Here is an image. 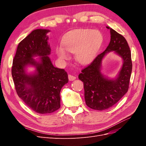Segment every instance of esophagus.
I'll use <instances>...</instances> for the list:
<instances>
[{"label":"esophagus","mask_w":146,"mask_h":146,"mask_svg":"<svg viewBox=\"0 0 146 146\" xmlns=\"http://www.w3.org/2000/svg\"><path fill=\"white\" fill-rule=\"evenodd\" d=\"M68 78L70 81H73L76 78V77L72 76V75H68Z\"/></svg>","instance_id":"obj_1"}]
</instances>
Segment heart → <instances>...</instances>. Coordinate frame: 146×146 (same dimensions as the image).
<instances>
[{
  "instance_id": "obj_1",
  "label": "heart",
  "mask_w": 146,
  "mask_h": 146,
  "mask_svg": "<svg viewBox=\"0 0 146 146\" xmlns=\"http://www.w3.org/2000/svg\"><path fill=\"white\" fill-rule=\"evenodd\" d=\"M102 35L98 30L77 29L68 33L62 41V46L56 47V54L61 59L66 60L70 53H76V60L80 63L90 61L98 52L102 42Z\"/></svg>"
}]
</instances>
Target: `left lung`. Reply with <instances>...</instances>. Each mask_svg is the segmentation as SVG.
I'll return each mask as SVG.
<instances>
[{
	"mask_svg": "<svg viewBox=\"0 0 146 146\" xmlns=\"http://www.w3.org/2000/svg\"><path fill=\"white\" fill-rule=\"evenodd\" d=\"M107 28L111 35L108 46L78 75V78L83 82L86 105L100 111L113 107L125 95L129 88L132 70L131 51L126 39L111 28ZM110 51H115L124 61L118 77L114 81L105 79L100 72L101 60Z\"/></svg>",
	"mask_w": 146,
	"mask_h": 146,
	"instance_id": "8db88e82",
	"label": "left lung"
}]
</instances>
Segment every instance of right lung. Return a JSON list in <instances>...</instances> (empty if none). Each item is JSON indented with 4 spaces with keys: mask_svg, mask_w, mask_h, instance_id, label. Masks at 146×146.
Listing matches in <instances>:
<instances>
[{
    "mask_svg": "<svg viewBox=\"0 0 146 146\" xmlns=\"http://www.w3.org/2000/svg\"><path fill=\"white\" fill-rule=\"evenodd\" d=\"M49 30L36 29L22 40L17 47L13 60L11 75L17 95L34 111L51 113L60 107V91L68 82L64 69L55 68L48 55L50 48L46 34ZM39 56L40 63L33 58ZM34 65L37 72L28 75L24 68Z\"/></svg>",
    "mask_w": 146,
    "mask_h": 146,
    "instance_id": "right-lung-1",
    "label": "right lung"
}]
</instances>
